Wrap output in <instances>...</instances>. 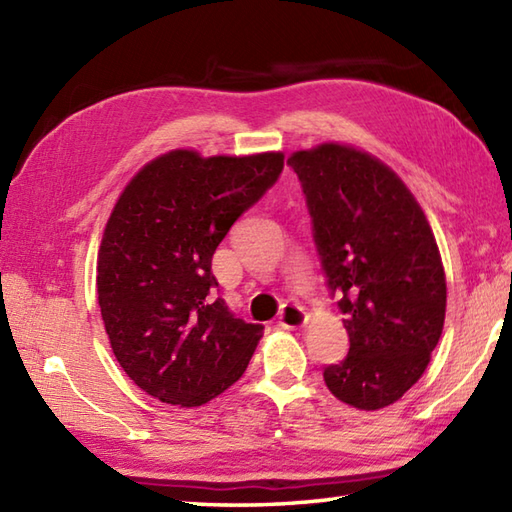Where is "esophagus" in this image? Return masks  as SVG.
<instances>
[{
  "mask_svg": "<svg viewBox=\"0 0 512 512\" xmlns=\"http://www.w3.org/2000/svg\"><path fill=\"white\" fill-rule=\"evenodd\" d=\"M306 321H308L306 312H303V308L297 306V303H284L277 317V323L286 330H297L301 325H306Z\"/></svg>",
  "mask_w": 512,
  "mask_h": 512,
  "instance_id": "34e87169",
  "label": "esophagus"
}]
</instances>
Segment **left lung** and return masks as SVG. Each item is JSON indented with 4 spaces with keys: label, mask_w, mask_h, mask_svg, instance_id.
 <instances>
[{
    "label": "left lung",
    "mask_w": 512,
    "mask_h": 512,
    "mask_svg": "<svg viewBox=\"0 0 512 512\" xmlns=\"http://www.w3.org/2000/svg\"><path fill=\"white\" fill-rule=\"evenodd\" d=\"M306 195L312 237L350 352L323 369L356 409L394 405L424 374L440 341L447 279L420 204L378 158L325 143L288 158Z\"/></svg>",
    "instance_id": "1"
}]
</instances>
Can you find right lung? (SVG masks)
<instances>
[{"mask_svg":"<svg viewBox=\"0 0 512 512\" xmlns=\"http://www.w3.org/2000/svg\"><path fill=\"white\" fill-rule=\"evenodd\" d=\"M281 169L275 151L202 158L176 149L140 169L118 198L96 292L116 361L149 396L200 407L246 372L264 328L215 295L211 259Z\"/></svg>","mask_w":512,"mask_h":512,"instance_id":"add662e5","label":"right lung"}]
</instances>
